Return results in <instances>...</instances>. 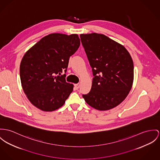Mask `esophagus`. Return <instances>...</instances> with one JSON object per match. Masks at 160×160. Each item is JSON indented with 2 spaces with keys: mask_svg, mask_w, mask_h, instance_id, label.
Returning a JSON list of instances; mask_svg holds the SVG:
<instances>
[{
  "mask_svg": "<svg viewBox=\"0 0 160 160\" xmlns=\"http://www.w3.org/2000/svg\"><path fill=\"white\" fill-rule=\"evenodd\" d=\"M74 86H75L76 89H78V88H80V83H77V84H75V85H74Z\"/></svg>",
  "mask_w": 160,
  "mask_h": 160,
  "instance_id": "obj_1",
  "label": "esophagus"
}]
</instances>
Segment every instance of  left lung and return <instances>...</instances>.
Wrapping results in <instances>:
<instances>
[{"mask_svg": "<svg viewBox=\"0 0 160 160\" xmlns=\"http://www.w3.org/2000/svg\"><path fill=\"white\" fill-rule=\"evenodd\" d=\"M94 78L86 103L100 111L112 109L129 94L133 83V60L125 47L104 35L80 34Z\"/></svg>", "mask_w": 160, "mask_h": 160, "instance_id": "8db88e82", "label": "left lung"}]
</instances>
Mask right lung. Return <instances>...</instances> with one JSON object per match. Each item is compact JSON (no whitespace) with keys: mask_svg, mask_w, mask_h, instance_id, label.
Returning <instances> with one entry per match:
<instances>
[{"mask_svg":"<svg viewBox=\"0 0 160 160\" xmlns=\"http://www.w3.org/2000/svg\"><path fill=\"white\" fill-rule=\"evenodd\" d=\"M77 34L52 33L28 50L20 64L21 85L32 105L44 111L56 110L64 104L73 91L66 75L71 56L78 49Z\"/></svg>","mask_w":160,"mask_h":160,"instance_id":"obj_1","label":"right lung"}]
</instances>
